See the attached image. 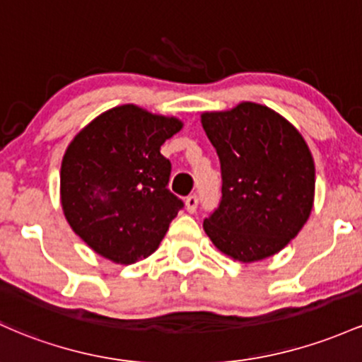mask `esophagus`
Listing matches in <instances>:
<instances>
[{"instance_id": "obj_1", "label": "esophagus", "mask_w": 362, "mask_h": 362, "mask_svg": "<svg viewBox=\"0 0 362 362\" xmlns=\"http://www.w3.org/2000/svg\"><path fill=\"white\" fill-rule=\"evenodd\" d=\"M197 206H199V197L196 194H190V196L185 197V208H187L189 213H196Z\"/></svg>"}]
</instances>
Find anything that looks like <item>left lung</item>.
<instances>
[{"instance_id": "8db88e82", "label": "left lung", "mask_w": 362, "mask_h": 362, "mask_svg": "<svg viewBox=\"0 0 362 362\" xmlns=\"http://www.w3.org/2000/svg\"><path fill=\"white\" fill-rule=\"evenodd\" d=\"M221 166V199L204 232L242 263L281 251L313 209L315 161L284 117L256 103L201 117Z\"/></svg>"}]
</instances>
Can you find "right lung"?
Returning a JSON list of instances; mask_svg holds the SVG:
<instances>
[{"label": "right lung", "mask_w": 362, "mask_h": 362, "mask_svg": "<svg viewBox=\"0 0 362 362\" xmlns=\"http://www.w3.org/2000/svg\"><path fill=\"white\" fill-rule=\"evenodd\" d=\"M180 129L177 118L123 105L99 115L70 142L59 173L62 206L93 251L120 264L156 251L184 208L168 189L172 163L160 153Z\"/></svg>", "instance_id": "right-lung-1"}]
</instances>
